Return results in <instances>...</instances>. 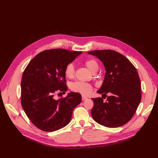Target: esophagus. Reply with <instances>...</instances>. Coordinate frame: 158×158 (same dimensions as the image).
<instances>
[{
	"instance_id": "1",
	"label": "esophagus",
	"mask_w": 158,
	"mask_h": 158,
	"mask_svg": "<svg viewBox=\"0 0 158 158\" xmlns=\"http://www.w3.org/2000/svg\"><path fill=\"white\" fill-rule=\"evenodd\" d=\"M87 99V98L86 96H82V101H84V100H85V99Z\"/></svg>"
}]
</instances>
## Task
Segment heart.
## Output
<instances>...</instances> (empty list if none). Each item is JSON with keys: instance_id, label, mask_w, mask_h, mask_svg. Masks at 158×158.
Here are the masks:
<instances>
[{"instance_id": "1", "label": "heart", "mask_w": 158, "mask_h": 158, "mask_svg": "<svg viewBox=\"0 0 158 158\" xmlns=\"http://www.w3.org/2000/svg\"><path fill=\"white\" fill-rule=\"evenodd\" d=\"M85 65L92 73H96L99 69V64L94 59H89L84 62ZM75 67L73 64H67L64 70V74L66 77L73 79L75 76ZM71 90L74 92L80 93L83 95H87L93 91V86L88 83L84 82H75L71 84Z\"/></svg>"}]
</instances>
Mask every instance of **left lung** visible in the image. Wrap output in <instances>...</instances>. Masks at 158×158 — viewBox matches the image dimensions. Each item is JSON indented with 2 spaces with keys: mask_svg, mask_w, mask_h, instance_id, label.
Returning a JSON list of instances; mask_svg holds the SVG:
<instances>
[{
  "mask_svg": "<svg viewBox=\"0 0 158 158\" xmlns=\"http://www.w3.org/2000/svg\"><path fill=\"white\" fill-rule=\"evenodd\" d=\"M88 54L96 56L104 65V80L98 93L107 96L92 98L91 114L96 122L107 127H117L129 122L141 100V85L138 71L121 54L112 50H95Z\"/></svg>",
  "mask_w": 158,
  "mask_h": 158,
  "instance_id": "obj_1",
  "label": "left lung"
}]
</instances>
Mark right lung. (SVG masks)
<instances>
[{
	"label": "right lung",
	"instance_id": "right-lung-1",
	"mask_svg": "<svg viewBox=\"0 0 158 158\" xmlns=\"http://www.w3.org/2000/svg\"><path fill=\"white\" fill-rule=\"evenodd\" d=\"M81 51L64 49L44 51L28 64L22 77L21 104L32 123L43 131L52 132L68 124L81 95L70 93L57 100L54 95L67 90L64 70Z\"/></svg>",
	"mask_w": 158,
	"mask_h": 158
}]
</instances>
